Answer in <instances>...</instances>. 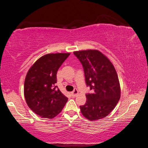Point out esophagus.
Returning a JSON list of instances; mask_svg holds the SVG:
<instances>
[{
	"label": "esophagus",
	"instance_id": "esophagus-1",
	"mask_svg": "<svg viewBox=\"0 0 148 148\" xmlns=\"http://www.w3.org/2000/svg\"><path fill=\"white\" fill-rule=\"evenodd\" d=\"M77 95H78V91H77V89H74V91L72 92V95L73 97H76Z\"/></svg>",
	"mask_w": 148,
	"mask_h": 148
}]
</instances>
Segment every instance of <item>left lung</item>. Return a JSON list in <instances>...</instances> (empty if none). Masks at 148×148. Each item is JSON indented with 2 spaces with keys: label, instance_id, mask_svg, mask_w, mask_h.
Masks as SVG:
<instances>
[{
  "label": "left lung",
  "instance_id": "left-lung-1",
  "mask_svg": "<svg viewBox=\"0 0 148 148\" xmlns=\"http://www.w3.org/2000/svg\"><path fill=\"white\" fill-rule=\"evenodd\" d=\"M83 65L86 82L92 93L86 95L87 101L79 106L81 113L90 121L107 116L118 102L121 87L117 72L110 59L98 49L74 51Z\"/></svg>",
  "mask_w": 148,
  "mask_h": 148
}]
</instances>
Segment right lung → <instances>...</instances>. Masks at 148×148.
<instances>
[{
	"instance_id": "right-lung-1",
	"label": "right lung",
	"mask_w": 148,
	"mask_h": 148,
	"mask_svg": "<svg viewBox=\"0 0 148 148\" xmlns=\"http://www.w3.org/2000/svg\"><path fill=\"white\" fill-rule=\"evenodd\" d=\"M70 54L44 55L27 72L24 83L25 99L31 110L41 117L54 118L68 101L56 84L57 71Z\"/></svg>"
}]
</instances>
